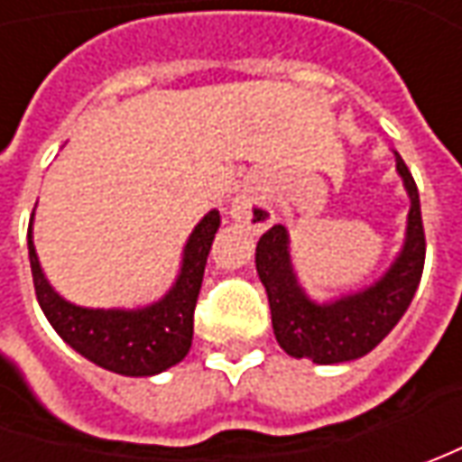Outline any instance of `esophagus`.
<instances>
[{"label":"esophagus","instance_id":"1","mask_svg":"<svg viewBox=\"0 0 462 462\" xmlns=\"http://www.w3.org/2000/svg\"><path fill=\"white\" fill-rule=\"evenodd\" d=\"M231 218L254 228V231H262L275 221V210L262 189L246 187V189H241V195L231 205Z\"/></svg>","mask_w":462,"mask_h":462}]
</instances>
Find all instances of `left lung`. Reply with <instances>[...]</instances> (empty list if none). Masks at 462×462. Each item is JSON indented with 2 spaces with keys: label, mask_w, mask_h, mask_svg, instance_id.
Returning a JSON list of instances; mask_svg holds the SVG:
<instances>
[{
  "label": "left lung",
  "mask_w": 462,
  "mask_h": 462,
  "mask_svg": "<svg viewBox=\"0 0 462 462\" xmlns=\"http://www.w3.org/2000/svg\"><path fill=\"white\" fill-rule=\"evenodd\" d=\"M396 169L411 198L406 244L391 270L363 293L346 295L324 306L313 303L295 282L285 228L273 226L267 234H262L257 244V273L267 291L277 345L288 355L319 365L357 360L381 345L409 309L424 270L427 241L417 182L399 153Z\"/></svg>",
  "instance_id": "1"
}]
</instances>
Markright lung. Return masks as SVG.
Masks as SVG:
<instances>
[{
    "instance_id": "add662e5",
    "label": "right lung",
    "mask_w": 462,
    "mask_h": 462,
    "mask_svg": "<svg viewBox=\"0 0 462 462\" xmlns=\"http://www.w3.org/2000/svg\"><path fill=\"white\" fill-rule=\"evenodd\" d=\"M221 226V213L210 210L195 226L185 246L182 273L174 288L159 303L146 309H81L56 293L32 246V234H27L30 270L38 303L51 327L59 331L66 345H71L87 360L120 375H156L180 360H185L192 345L195 306L203 285L208 252L213 246L216 231Z\"/></svg>"
}]
</instances>
